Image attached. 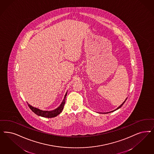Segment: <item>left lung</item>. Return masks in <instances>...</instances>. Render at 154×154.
<instances>
[{"label": "left lung", "instance_id": "1", "mask_svg": "<svg viewBox=\"0 0 154 154\" xmlns=\"http://www.w3.org/2000/svg\"><path fill=\"white\" fill-rule=\"evenodd\" d=\"M127 98H126V100H125V101H124V102H123V103H122V105H120V106H119V107H118V108H117V109H116V110H117V109H119V108H120V107H122V105H123V104H124V103H125V101H126V100H127ZM116 110H113V111H112V112H107V113H109V112H114V111H116Z\"/></svg>", "mask_w": 154, "mask_h": 154}]
</instances>
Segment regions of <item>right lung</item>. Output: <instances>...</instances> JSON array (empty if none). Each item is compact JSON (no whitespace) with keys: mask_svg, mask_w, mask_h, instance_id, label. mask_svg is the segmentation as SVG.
Masks as SVG:
<instances>
[{"mask_svg":"<svg viewBox=\"0 0 154 154\" xmlns=\"http://www.w3.org/2000/svg\"><path fill=\"white\" fill-rule=\"evenodd\" d=\"M66 94L67 93H66L65 96L64 97V100L62 102L61 104L60 105V106H59L58 108H57L56 109L52 110V111H43V110H40V109H37V108L32 107L30 105H29L28 103H27V104H28L29 107L31 109V110H32V112H33L35 114H36L37 116L42 117H46V118H53V117L57 116L58 114H60V112H61L63 111L64 105L65 103V99H66Z\"/></svg>","mask_w":154,"mask_h":154,"instance_id":"obj_1","label":"right lung"}]
</instances>
